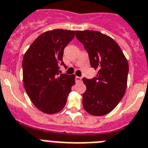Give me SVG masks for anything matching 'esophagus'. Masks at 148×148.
<instances>
[{
	"label": "esophagus",
	"instance_id": "obj_1",
	"mask_svg": "<svg viewBox=\"0 0 148 148\" xmlns=\"http://www.w3.org/2000/svg\"><path fill=\"white\" fill-rule=\"evenodd\" d=\"M82 80V77H75V80H76V82H80Z\"/></svg>",
	"mask_w": 148,
	"mask_h": 148
}]
</instances>
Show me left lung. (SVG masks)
I'll use <instances>...</instances> for the list:
<instances>
[{
	"mask_svg": "<svg viewBox=\"0 0 148 148\" xmlns=\"http://www.w3.org/2000/svg\"><path fill=\"white\" fill-rule=\"evenodd\" d=\"M76 37L89 55L96 77L83 78L86 90L83 106L88 113L100 116L112 111L125 93L128 63L116 41L93 30L76 31Z\"/></svg>",
	"mask_w": 148,
	"mask_h": 148,
	"instance_id": "8db88e82",
	"label": "left lung"
}]
</instances>
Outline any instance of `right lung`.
Wrapping results in <instances>:
<instances>
[{
    "instance_id": "1",
    "label": "right lung",
    "mask_w": 148,
    "mask_h": 148,
    "mask_svg": "<svg viewBox=\"0 0 148 148\" xmlns=\"http://www.w3.org/2000/svg\"><path fill=\"white\" fill-rule=\"evenodd\" d=\"M74 36V31L59 29L44 32L23 56L24 88L35 106L45 113L61 111L75 84L74 75L59 74V65L65 67L64 49Z\"/></svg>"
}]
</instances>
